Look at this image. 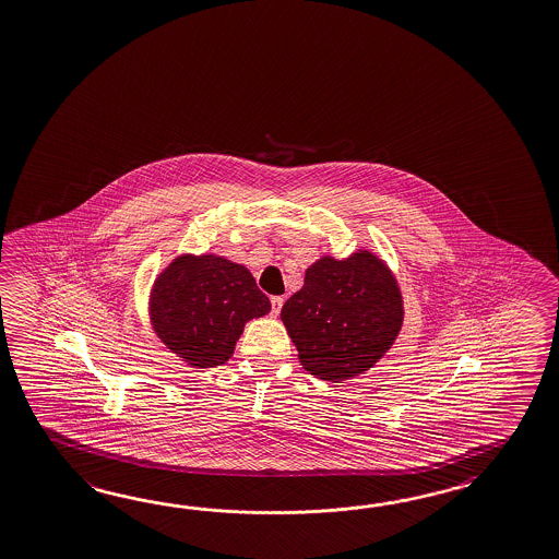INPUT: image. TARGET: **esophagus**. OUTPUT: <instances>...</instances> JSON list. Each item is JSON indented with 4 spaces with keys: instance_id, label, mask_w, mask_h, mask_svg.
Returning <instances> with one entry per match:
<instances>
[{
    "instance_id": "obj_1",
    "label": "esophagus",
    "mask_w": 559,
    "mask_h": 559,
    "mask_svg": "<svg viewBox=\"0 0 559 559\" xmlns=\"http://www.w3.org/2000/svg\"><path fill=\"white\" fill-rule=\"evenodd\" d=\"M284 306V298L282 296H273L272 298V316H280Z\"/></svg>"
}]
</instances>
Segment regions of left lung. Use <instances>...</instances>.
I'll return each instance as SVG.
<instances>
[{"mask_svg": "<svg viewBox=\"0 0 559 559\" xmlns=\"http://www.w3.org/2000/svg\"><path fill=\"white\" fill-rule=\"evenodd\" d=\"M282 322L310 374L344 382L392 348L403 328V294L389 265L368 249L346 260L322 255L284 304Z\"/></svg>", "mask_w": 559, "mask_h": 559, "instance_id": "1", "label": "left lung"}]
</instances>
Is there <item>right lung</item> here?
Masks as SVG:
<instances>
[{
    "instance_id": "1",
    "label": "right lung",
    "mask_w": 559,
    "mask_h": 559,
    "mask_svg": "<svg viewBox=\"0 0 559 559\" xmlns=\"http://www.w3.org/2000/svg\"><path fill=\"white\" fill-rule=\"evenodd\" d=\"M270 310L246 265L215 253L177 255L156 275L148 299L156 336L191 368L227 362L247 322Z\"/></svg>"
}]
</instances>
